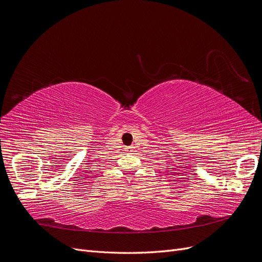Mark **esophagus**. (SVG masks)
Returning <instances> with one entry per match:
<instances>
[{
    "mask_svg": "<svg viewBox=\"0 0 262 262\" xmlns=\"http://www.w3.org/2000/svg\"><path fill=\"white\" fill-rule=\"evenodd\" d=\"M125 150H128V152H132L133 150V146H130V147H126Z\"/></svg>",
    "mask_w": 262,
    "mask_h": 262,
    "instance_id": "obj_1",
    "label": "esophagus"
}]
</instances>
